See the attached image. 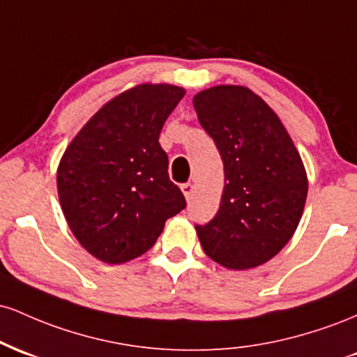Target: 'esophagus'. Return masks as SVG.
<instances>
[{"mask_svg":"<svg viewBox=\"0 0 357 357\" xmlns=\"http://www.w3.org/2000/svg\"><path fill=\"white\" fill-rule=\"evenodd\" d=\"M181 191L184 195V198L190 202V199L192 198V195H195V186H192L191 183H186V184H181Z\"/></svg>","mask_w":357,"mask_h":357,"instance_id":"1","label":"esophagus"}]
</instances>
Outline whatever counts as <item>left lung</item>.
Returning a JSON list of instances; mask_svg holds the SVG:
<instances>
[{"mask_svg": "<svg viewBox=\"0 0 357 357\" xmlns=\"http://www.w3.org/2000/svg\"><path fill=\"white\" fill-rule=\"evenodd\" d=\"M199 124L225 169L220 210L196 227L208 257L230 270L264 265L296 233L309 179L275 110L243 85H215L192 97Z\"/></svg>", "mask_w": 357, "mask_h": 357, "instance_id": "1", "label": "left lung"}]
</instances>
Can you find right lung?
<instances>
[{"instance_id":"1","label":"right lung","mask_w":357,"mask_h":357,"mask_svg":"<svg viewBox=\"0 0 357 357\" xmlns=\"http://www.w3.org/2000/svg\"><path fill=\"white\" fill-rule=\"evenodd\" d=\"M186 90L139 84L105 102L67 146L56 169L65 220L77 241L105 264L146 253L167 218L186 206L167 174L159 134Z\"/></svg>"}]
</instances>
